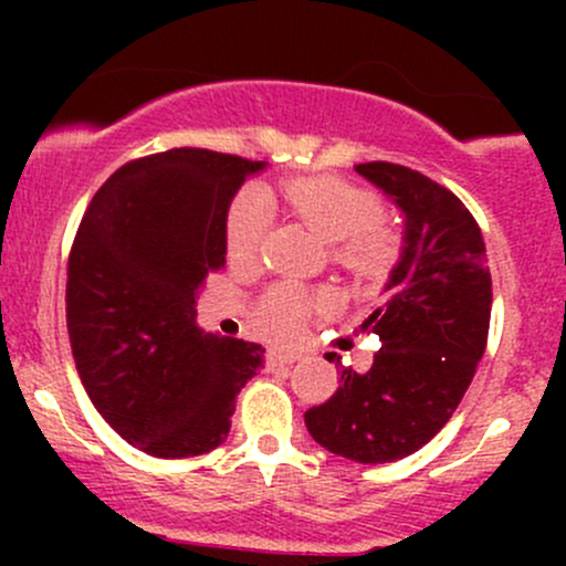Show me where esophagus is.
<instances>
[{"instance_id": "esophagus-1", "label": "esophagus", "mask_w": 566, "mask_h": 566, "mask_svg": "<svg viewBox=\"0 0 566 566\" xmlns=\"http://www.w3.org/2000/svg\"><path fill=\"white\" fill-rule=\"evenodd\" d=\"M297 359H301V356H297L295 350H269V356H265V361H269L271 369L295 365Z\"/></svg>"}]
</instances>
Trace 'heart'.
Masks as SVG:
<instances>
[{"mask_svg":"<svg viewBox=\"0 0 566 566\" xmlns=\"http://www.w3.org/2000/svg\"><path fill=\"white\" fill-rule=\"evenodd\" d=\"M290 210L314 229L324 242L335 244L333 255L354 276L375 279L394 258V237L380 220V201L373 191L346 184L340 178H297L282 184ZM271 223V201L261 188H244L231 201L226 218V250L231 263H252L261 252ZM308 292L282 284L258 303V329L276 340H287L301 329L311 308Z\"/></svg>","mask_w":566,"mask_h":566,"instance_id":"1","label":"heart"}]
</instances>
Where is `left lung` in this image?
I'll use <instances>...</instances> for the list:
<instances>
[{"mask_svg": "<svg viewBox=\"0 0 566 566\" xmlns=\"http://www.w3.org/2000/svg\"><path fill=\"white\" fill-rule=\"evenodd\" d=\"M356 172L399 207V261L361 329L380 337L367 373L340 367V386L305 412L316 444L354 463H394L428 444L469 391L486 348L492 279L482 229L426 175L391 161Z\"/></svg>", "mask_w": 566, "mask_h": 566, "instance_id": "obj_1", "label": "left lung"}]
</instances>
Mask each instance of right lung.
Segmentation results:
<instances>
[{
  "mask_svg": "<svg viewBox=\"0 0 566 566\" xmlns=\"http://www.w3.org/2000/svg\"><path fill=\"white\" fill-rule=\"evenodd\" d=\"M265 161L170 148L127 161L84 212L69 255L66 324L84 391L154 458L223 444L265 348L205 333L193 295L226 263V218Z\"/></svg>",
  "mask_w": 566,
  "mask_h": 566,
  "instance_id": "right-lung-1",
  "label": "right lung"
}]
</instances>
